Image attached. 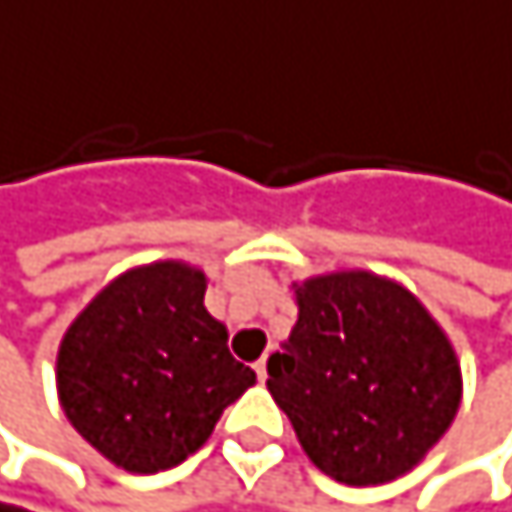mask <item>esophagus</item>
Listing matches in <instances>:
<instances>
[{
    "label": "esophagus",
    "mask_w": 512,
    "mask_h": 512,
    "mask_svg": "<svg viewBox=\"0 0 512 512\" xmlns=\"http://www.w3.org/2000/svg\"><path fill=\"white\" fill-rule=\"evenodd\" d=\"M254 373H258V379H261V382L267 379V358H261L258 364H254Z\"/></svg>",
    "instance_id": "34e87169"
}]
</instances>
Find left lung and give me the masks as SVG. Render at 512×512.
<instances>
[{"label":"left lung","mask_w":512,"mask_h":512,"mask_svg":"<svg viewBox=\"0 0 512 512\" xmlns=\"http://www.w3.org/2000/svg\"><path fill=\"white\" fill-rule=\"evenodd\" d=\"M297 324L267 388L309 461L346 486L404 477L449 431L461 364L404 285L367 270L294 282Z\"/></svg>","instance_id":"obj_1"}]
</instances>
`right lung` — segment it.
Here are the masks:
<instances>
[{
	"instance_id": "obj_1",
	"label": "right lung",
	"mask_w": 512,
	"mask_h": 512,
	"mask_svg": "<svg viewBox=\"0 0 512 512\" xmlns=\"http://www.w3.org/2000/svg\"><path fill=\"white\" fill-rule=\"evenodd\" d=\"M206 276L157 261L108 282L69 324L57 394L72 428L112 464L157 473L194 455L254 385L203 306Z\"/></svg>"
}]
</instances>
